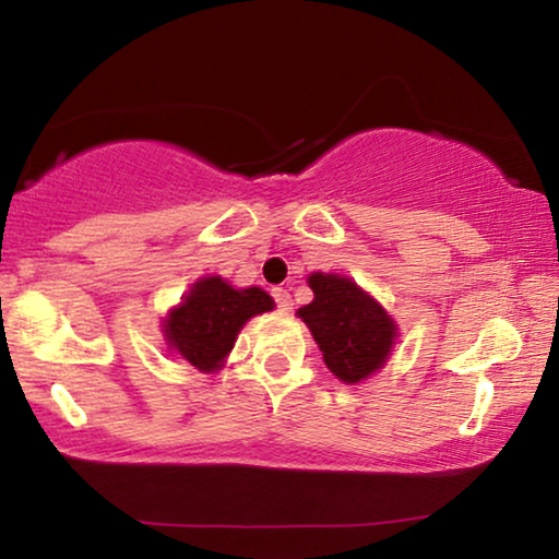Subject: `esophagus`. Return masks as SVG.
<instances>
[{
    "instance_id": "34e87169",
    "label": "esophagus",
    "mask_w": 559,
    "mask_h": 559,
    "mask_svg": "<svg viewBox=\"0 0 559 559\" xmlns=\"http://www.w3.org/2000/svg\"><path fill=\"white\" fill-rule=\"evenodd\" d=\"M272 297H274V302H277V308H280L282 312L293 310V295H289L285 287H274V289H272Z\"/></svg>"
}]
</instances>
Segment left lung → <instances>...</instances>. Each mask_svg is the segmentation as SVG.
<instances>
[{
  "mask_svg": "<svg viewBox=\"0 0 559 559\" xmlns=\"http://www.w3.org/2000/svg\"><path fill=\"white\" fill-rule=\"evenodd\" d=\"M308 285L316 300L297 316L308 323L328 369L348 384L381 369L396 338L392 318L346 277L316 272Z\"/></svg>",
  "mask_w": 559,
  "mask_h": 559,
  "instance_id": "left-lung-1",
  "label": "left lung"
}]
</instances>
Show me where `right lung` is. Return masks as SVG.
Listing matches in <instances>:
<instances>
[{
  "label": "right lung",
  "instance_id": "add662e5",
  "mask_svg": "<svg viewBox=\"0 0 559 559\" xmlns=\"http://www.w3.org/2000/svg\"><path fill=\"white\" fill-rule=\"evenodd\" d=\"M272 308L274 300L264 289H234L221 277H205L167 318V343L195 369L216 371L241 325Z\"/></svg>",
  "mask_w": 559,
  "mask_h": 559
}]
</instances>
